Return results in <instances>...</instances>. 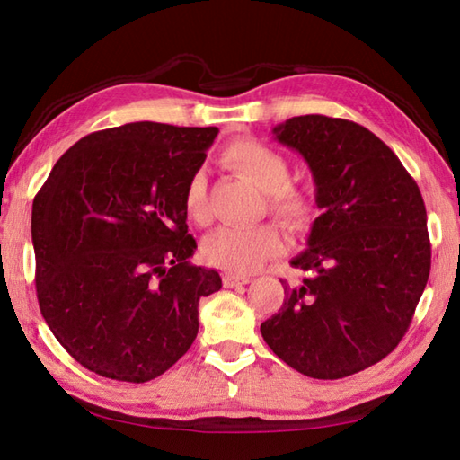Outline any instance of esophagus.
<instances>
[{
  "label": "esophagus",
  "mask_w": 460,
  "mask_h": 460,
  "mask_svg": "<svg viewBox=\"0 0 460 460\" xmlns=\"http://www.w3.org/2000/svg\"><path fill=\"white\" fill-rule=\"evenodd\" d=\"M249 282H251L249 277L231 275V272H227V275L223 277V287L225 288H235V287H241V285H249Z\"/></svg>",
  "instance_id": "esophagus-1"
}]
</instances>
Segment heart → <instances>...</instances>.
<instances>
[{
  "label": "heart",
  "instance_id": "b5f03b06",
  "mask_svg": "<svg viewBox=\"0 0 460 460\" xmlns=\"http://www.w3.org/2000/svg\"><path fill=\"white\" fill-rule=\"evenodd\" d=\"M225 168L245 175L267 193V208L288 231H302L314 215V201L306 191L290 183V164L280 152L252 138H239L225 146L221 155ZM183 208L195 225L209 221L208 175L195 172L183 191ZM280 251V237L272 225L251 229L221 227L205 239L203 259L209 265L247 275L265 265Z\"/></svg>",
  "mask_w": 460,
  "mask_h": 460
}]
</instances>
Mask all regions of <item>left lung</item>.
<instances>
[{
  "label": "left lung",
  "mask_w": 460,
  "mask_h": 460,
  "mask_svg": "<svg viewBox=\"0 0 460 460\" xmlns=\"http://www.w3.org/2000/svg\"><path fill=\"white\" fill-rule=\"evenodd\" d=\"M316 183L306 272L261 324L269 348L314 379H340L392 354L411 324L431 270L427 211L415 180L374 132L322 114L272 128Z\"/></svg>",
  "instance_id": "left-lung-1"
}]
</instances>
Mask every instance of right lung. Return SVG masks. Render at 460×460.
<instances>
[{
    "label": "right lung",
    "mask_w": 460,
    "mask_h": 460,
    "mask_svg": "<svg viewBox=\"0 0 460 460\" xmlns=\"http://www.w3.org/2000/svg\"><path fill=\"white\" fill-rule=\"evenodd\" d=\"M219 130L132 122L68 148L33 201L39 308L68 354L102 377L144 384L199 330L221 288L190 262L183 191Z\"/></svg>",
    "instance_id": "1"
}]
</instances>
